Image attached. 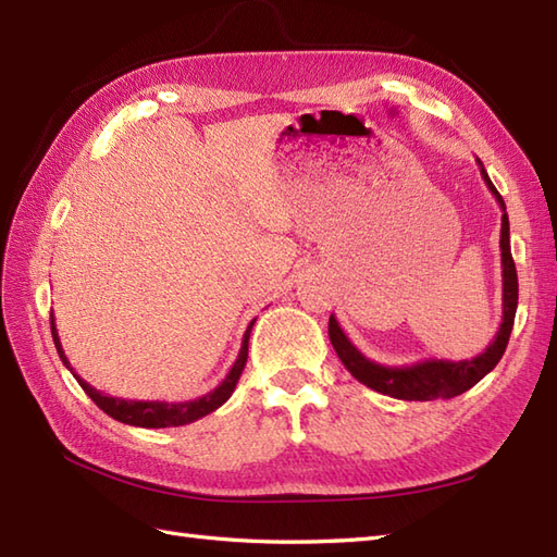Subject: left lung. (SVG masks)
Wrapping results in <instances>:
<instances>
[{"mask_svg": "<svg viewBox=\"0 0 557 557\" xmlns=\"http://www.w3.org/2000/svg\"><path fill=\"white\" fill-rule=\"evenodd\" d=\"M476 162L481 168L483 182H486L491 194L503 208V227H500L503 323L498 327V333H495V339L486 347V351L479 354L474 359H465V361L425 359L411 366H383V363L371 361L369 357H363V354L354 347V342L345 335V330L339 327L337 318L330 315L327 335H330V342H333L339 361L347 366V371L357 377L359 383L375 389V393H383L395 399H407V401L449 399L467 393L469 387H474L481 377L488 375L503 359L507 339H510L512 325H515V313H517V297H519L517 268L510 251V220H507L505 200L498 194V188H495L493 182L488 180V172L483 168V162L481 160Z\"/></svg>", "mask_w": 557, "mask_h": 557, "instance_id": "1", "label": "left lung"}]
</instances>
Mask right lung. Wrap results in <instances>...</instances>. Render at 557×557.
<instances>
[{"label":"right lung","instance_id":"obj_1","mask_svg":"<svg viewBox=\"0 0 557 557\" xmlns=\"http://www.w3.org/2000/svg\"><path fill=\"white\" fill-rule=\"evenodd\" d=\"M256 323V318L251 323H248L244 339H242V349H239V357L232 363L230 373L224 375V381L212 389V393L198 397V399H188V401H136V399H122V397H110V395H102L100 389H96L92 385H88L83 377L71 369V363L66 359V354L62 349V342H59L57 335V325H54V315H50V327H52V339H54V347L59 359L64 361L66 369L74 373V377L78 381V385L86 389V395L96 401V405L108 413V417L128 423V425H138V429H170V425H186V423H194L198 419L208 417L210 411H215L218 407H222L224 401H227L234 393L236 383H239V375L246 366V357H248V335H251V327Z\"/></svg>","mask_w":557,"mask_h":557}]
</instances>
